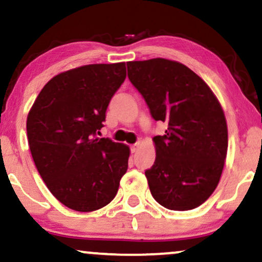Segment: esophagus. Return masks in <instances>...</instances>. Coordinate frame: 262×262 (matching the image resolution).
Wrapping results in <instances>:
<instances>
[{
    "label": "esophagus",
    "mask_w": 262,
    "mask_h": 262,
    "mask_svg": "<svg viewBox=\"0 0 262 262\" xmlns=\"http://www.w3.org/2000/svg\"><path fill=\"white\" fill-rule=\"evenodd\" d=\"M139 147H140V143H137V144H133L130 146V150H132V152H137L138 150H139Z\"/></svg>",
    "instance_id": "esophagus-1"
}]
</instances>
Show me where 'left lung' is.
I'll return each mask as SVG.
<instances>
[{"instance_id":"8db88e82","label":"left lung","mask_w":262,"mask_h":262,"mask_svg":"<svg viewBox=\"0 0 262 262\" xmlns=\"http://www.w3.org/2000/svg\"><path fill=\"white\" fill-rule=\"evenodd\" d=\"M127 68L154 119L168 124L152 139L155 163L145 172L151 194L166 209L193 210L215 191L225 167L228 129L221 103L181 62L151 58Z\"/></svg>"}]
</instances>
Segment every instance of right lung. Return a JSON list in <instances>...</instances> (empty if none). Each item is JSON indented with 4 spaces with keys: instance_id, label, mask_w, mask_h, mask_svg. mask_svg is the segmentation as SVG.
Returning <instances> with one entry per match:
<instances>
[{
    "instance_id": "right-lung-1",
    "label": "right lung",
    "mask_w": 262,
    "mask_h": 262,
    "mask_svg": "<svg viewBox=\"0 0 262 262\" xmlns=\"http://www.w3.org/2000/svg\"><path fill=\"white\" fill-rule=\"evenodd\" d=\"M125 63L86 64L47 81L27 118L30 152L53 196L69 209L106 206L128 168V145L96 137Z\"/></svg>"
}]
</instances>
